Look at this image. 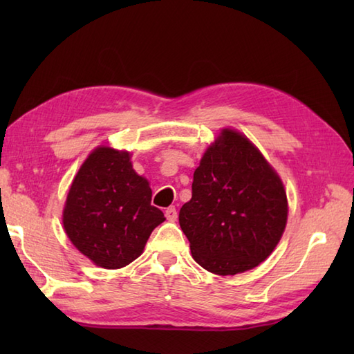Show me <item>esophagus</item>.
Segmentation results:
<instances>
[{
	"label": "esophagus",
	"mask_w": 354,
	"mask_h": 354,
	"mask_svg": "<svg viewBox=\"0 0 354 354\" xmlns=\"http://www.w3.org/2000/svg\"><path fill=\"white\" fill-rule=\"evenodd\" d=\"M165 217H167V221L170 222H175L178 219V213H176V208L175 207H169L165 209Z\"/></svg>",
	"instance_id": "34e87169"
}]
</instances>
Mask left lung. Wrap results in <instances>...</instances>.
Returning a JSON list of instances; mask_svg holds the SVG:
<instances>
[{
	"mask_svg": "<svg viewBox=\"0 0 354 354\" xmlns=\"http://www.w3.org/2000/svg\"><path fill=\"white\" fill-rule=\"evenodd\" d=\"M288 222V198L277 171L245 135L222 129L194 170L192 199L179 225L196 263L236 275L265 261Z\"/></svg>",
	"mask_w": 354,
	"mask_h": 354,
	"instance_id": "8db88e82",
	"label": "left lung"
}]
</instances>
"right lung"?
Instances as JSON below:
<instances>
[{
  "instance_id": "obj_1",
  "label": "right lung",
  "mask_w": 354,
  "mask_h": 354,
  "mask_svg": "<svg viewBox=\"0 0 354 354\" xmlns=\"http://www.w3.org/2000/svg\"><path fill=\"white\" fill-rule=\"evenodd\" d=\"M152 190L132 169L131 153L100 146L73 179L62 222L77 250L104 269H118L140 257L149 236L165 221L150 205Z\"/></svg>"
}]
</instances>
